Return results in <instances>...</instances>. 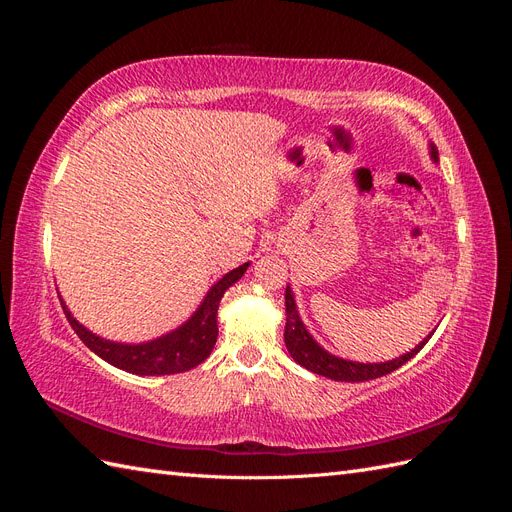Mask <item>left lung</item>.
Instances as JSON below:
<instances>
[{"label": "left lung", "instance_id": "1", "mask_svg": "<svg viewBox=\"0 0 512 512\" xmlns=\"http://www.w3.org/2000/svg\"><path fill=\"white\" fill-rule=\"evenodd\" d=\"M431 158L438 160V151L436 147H431ZM286 331H284V342L288 352L292 354V359L297 361L299 365H303L305 369L314 371L318 376L331 378V380H339V382H365V380H374L380 376L391 374V371L399 369L404 363H408L414 354H418L427 342L429 335L423 344H418L414 350H410L408 354L399 356V359L386 361V363H352V361H344L337 359V356L329 354L327 350H322L312 335H309L303 327V322L299 318L297 305H294L290 286H286Z\"/></svg>", "mask_w": 512, "mask_h": 512}]
</instances>
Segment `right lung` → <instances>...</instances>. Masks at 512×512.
<instances>
[{"label": "right lung", "mask_w": 512, "mask_h": 512, "mask_svg": "<svg viewBox=\"0 0 512 512\" xmlns=\"http://www.w3.org/2000/svg\"><path fill=\"white\" fill-rule=\"evenodd\" d=\"M247 265H250V262H245V265H241L239 269H232L230 273H226L222 280L209 290L203 305L196 309V314L185 322L183 327L160 339H153V342H147V344L130 346V344L106 342V339L94 335L91 331H87L83 324L76 322L68 312L64 301H61V307H64V314L70 322V327L74 329L76 335L81 337V342L91 352H96L106 363H111L123 371H130V374H138V376L181 374V371H188L200 365L211 354L215 339H218V320H215V316H218L220 299L224 297V292L247 271Z\"/></svg>", "instance_id": "1"}]
</instances>
